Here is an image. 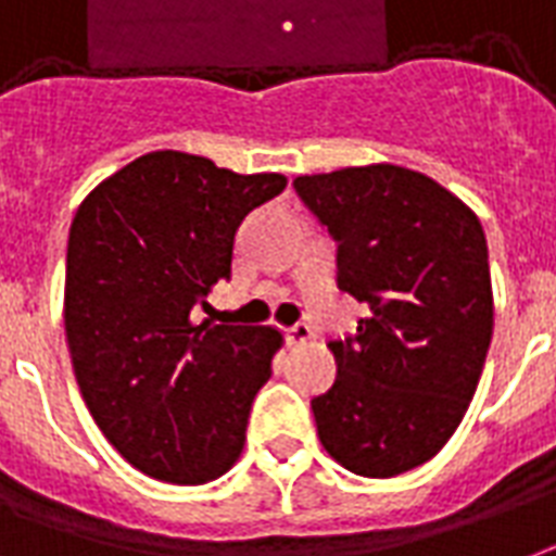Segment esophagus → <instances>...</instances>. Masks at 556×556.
Segmentation results:
<instances>
[{"instance_id":"obj_1","label":"esophagus","mask_w":556,"mask_h":556,"mask_svg":"<svg viewBox=\"0 0 556 556\" xmlns=\"http://www.w3.org/2000/svg\"><path fill=\"white\" fill-rule=\"evenodd\" d=\"M312 336H315V332H312L309 324H294V327H289V330H286V339H289V344H306Z\"/></svg>"}]
</instances>
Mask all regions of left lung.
<instances>
[{
  "label": "left lung",
  "instance_id": "left-lung-1",
  "mask_svg": "<svg viewBox=\"0 0 556 556\" xmlns=\"http://www.w3.org/2000/svg\"><path fill=\"white\" fill-rule=\"evenodd\" d=\"M294 191L339 244V289L371 309L330 341L339 377L312 397L320 445L353 475H404L454 435L486 362L495 306L483 226L397 164L298 176Z\"/></svg>",
  "mask_w": 556,
  "mask_h": 556
}]
</instances>
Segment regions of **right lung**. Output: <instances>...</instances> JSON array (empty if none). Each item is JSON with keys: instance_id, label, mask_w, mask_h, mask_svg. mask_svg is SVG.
I'll return each instance as SVG.
<instances>
[{"instance_id": "right-lung-1", "label": "right lung", "mask_w": 556, "mask_h": 556, "mask_svg": "<svg viewBox=\"0 0 556 556\" xmlns=\"http://www.w3.org/2000/svg\"><path fill=\"white\" fill-rule=\"evenodd\" d=\"M286 176H241L159 150L79 205L67 241L64 330L79 392L117 454L164 483L236 466L253 397L282 344L274 327L197 320L232 274V244Z\"/></svg>"}]
</instances>
